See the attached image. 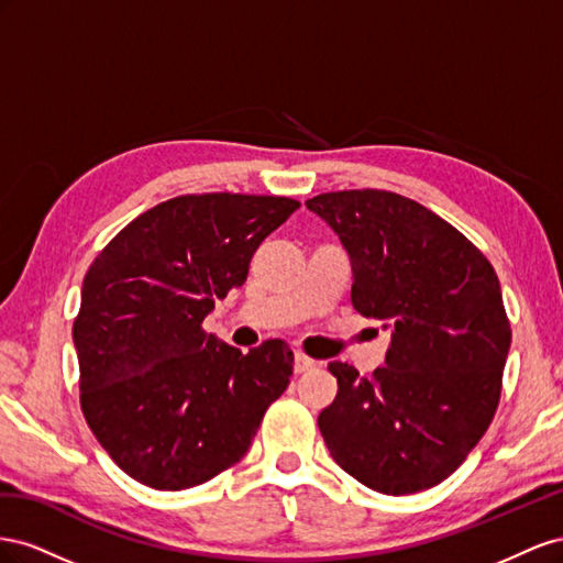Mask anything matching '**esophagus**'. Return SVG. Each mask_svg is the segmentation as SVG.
I'll use <instances>...</instances> for the list:
<instances>
[{"instance_id":"esophagus-1","label":"esophagus","mask_w":563,"mask_h":563,"mask_svg":"<svg viewBox=\"0 0 563 563\" xmlns=\"http://www.w3.org/2000/svg\"><path fill=\"white\" fill-rule=\"evenodd\" d=\"M313 365H316V363H313L311 358L303 356V353H295V373H297V375H301V373L311 371Z\"/></svg>"}]
</instances>
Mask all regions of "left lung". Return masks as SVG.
Returning <instances> with one entry per match:
<instances>
[{"mask_svg":"<svg viewBox=\"0 0 563 563\" xmlns=\"http://www.w3.org/2000/svg\"><path fill=\"white\" fill-rule=\"evenodd\" d=\"M349 254L351 303L391 334L384 367L332 361L318 415L332 460L363 486L410 495L451 476L497 410L511 344L500 280L451 223L389 190L307 200Z\"/></svg>","mask_w":563,"mask_h":563,"instance_id":"8db88e82","label":"left lung"}]
</instances>
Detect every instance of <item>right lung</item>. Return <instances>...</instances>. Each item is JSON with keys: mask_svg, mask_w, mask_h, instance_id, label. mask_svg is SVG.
Returning <instances> with one entry per match:
<instances>
[{"mask_svg": "<svg viewBox=\"0 0 563 563\" xmlns=\"http://www.w3.org/2000/svg\"><path fill=\"white\" fill-rule=\"evenodd\" d=\"M297 207L238 192L172 198L126 223L89 266L73 325L79 400L106 453L141 484L184 490L229 470L290 384L283 340L243 353L202 320Z\"/></svg>", "mask_w": 563, "mask_h": 563, "instance_id": "obj_1", "label": "right lung"}]
</instances>
